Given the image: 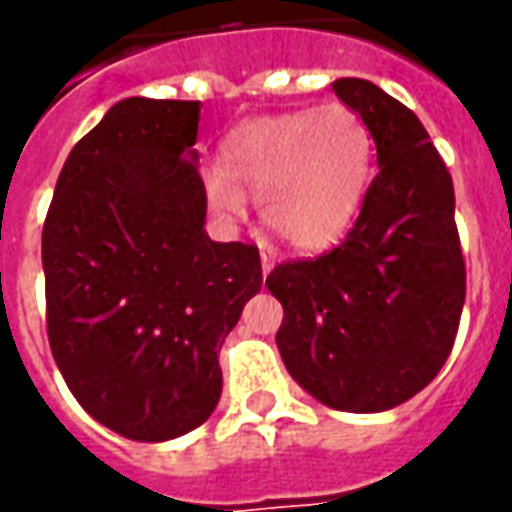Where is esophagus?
<instances>
[{
  "instance_id": "1",
  "label": "esophagus",
  "mask_w": 512,
  "mask_h": 512,
  "mask_svg": "<svg viewBox=\"0 0 512 512\" xmlns=\"http://www.w3.org/2000/svg\"><path fill=\"white\" fill-rule=\"evenodd\" d=\"M260 263H263V274H268V271L274 268V263H277V260H274V252L263 249V252H260Z\"/></svg>"
}]
</instances>
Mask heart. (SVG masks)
Here are the masks:
<instances>
[{"label":"heart","mask_w":512,"mask_h":512,"mask_svg":"<svg viewBox=\"0 0 512 512\" xmlns=\"http://www.w3.org/2000/svg\"><path fill=\"white\" fill-rule=\"evenodd\" d=\"M373 158L370 128L343 104L252 117L224 134L205 191L230 216L252 194L268 233L301 252H321L354 224Z\"/></svg>","instance_id":"obj_1"}]
</instances>
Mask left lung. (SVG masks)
I'll return each mask as SVG.
<instances>
[{"mask_svg":"<svg viewBox=\"0 0 512 512\" xmlns=\"http://www.w3.org/2000/svg\"><path fill=\"white\" fill-rule=\"evenodd\" d=\"M332 87L370 128L378 175L343 244L279 263L266 285L285 310L277 348L290 376L329 408L376 414L447 362L466 266L452 178L419 117L367 79Z\"/></svg>","mask_w":512,"mask_h":512,"instance_id":"obj_1","label":"left lung"}]
</instances>
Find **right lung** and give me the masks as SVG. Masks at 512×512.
Here are the masks:
<instances>
[{
    "mask_svg": "<svg viewBox=\"0 0 512 512\" xmlns=\"http://www.w3.org/2000/svg\"><path fill=\"white\" fill-rule=\"evenodd\" d=\"M200 101L126 98L82 136L43 222L46 332L82 408L134 441L189 433L219 351L263 285L255 244L205 233Z\"/></svg>",
    "mask_w": 512,
    "mask_h": 512,
    "instance_id": "right-lung-1",
    "label": "right lung"
}]
</instances>
